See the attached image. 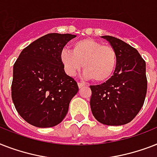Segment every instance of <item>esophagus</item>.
Returning a JSON list of instances; mask_svg holds the SVG:
<instances>
[{"mask_svg":"<svg viewBox=\"0 0 157 157\" xmlns=\"http://www.w3.org/2000/svg\"><path fill=\"white\" fill-rule=\"evenodd\" d=\"M86 86V84L83 83V82H78V86L80 89L82 88V87H84V86Z\"/></svg>","mask_w":157,"mask_h":157,"instance_id":"34e87169","label":"esophagus"}]
</instances>
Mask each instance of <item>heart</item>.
<instances>
[{
    "mask_svg": "<svg viewBox=\"0 0 157 157\" xmlns=\"http://www.w3.org/2000/svg\"><path fill=\"white\" fill-rule=\"evenodd\" d=\"M60 59L67 75L75 76L83 63L86 77L96 82L108 80L117 65V53L114 48L90 37L74 43L72 52L62 50Z\"/></svg>",
    "mask_w": 157,
    "mask_h": 157,
    "instance_id": "1",
    "label": "heart"
}]
</instances>
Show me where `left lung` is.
I'll list each match as a JSON object with an SVG mask.
<instances>
[{
	"instance_id": "obj_1",
	"label": "left lung",
	"mask_w": 157,
	"mask_h": 157,
	"mask_svg": "<svg viewBox=\"0 0 157 157\" xmlns=\"http://www.w3.org/2000/svg\"><path fill=\"white\" fill-rule=\"evenodd\" d=\"M117 53V66L106 82L90 86V107L95 119L107 125H122L134 119L146 97V63L135 48L118 38L103 36Z\"/></svg>"
}]
</instances>
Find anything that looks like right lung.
<instances>
[{
	"label": "right lung",
	"mask_w": 157,
	"mask_h": 157,
	"mask_svg": "<svg viewBox=\"0 0 157 157\" xmlns=\"http://www.w3.org/2000/svg\"><path fill=\"white\" fill-rule=\"evenodd\" d=\"M71 34L50 33L24 48L13 64L11 96L17 112L39 128L53 127L66 117L78 86L64 71L60 54Z\"/></svg>",
	"instance_id": "1"
}]
</instances>
